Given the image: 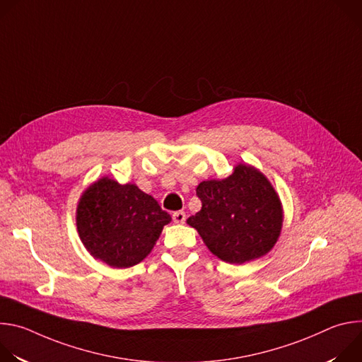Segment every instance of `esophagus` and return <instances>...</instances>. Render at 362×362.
Masks as SVG:
<instances>
[{
    "label": "esophagus",
    "instance_id": "esophagus-1",
    "mask_svg": "<svg viewBox=\"0 0 362 362\" xmlns=\"http://www.w3.org/2000/svg\"><path fill=\"white\" fill-rule=\"evenodd\" d=\"M185 221H186V214L183 211H179V212L173 214V222L175 223H185Z\"/></svg>",
    "mask_w": 362,
    "mask_h": 362
}]
</instances>
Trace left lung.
Here are the masks:
<instances>
[{"label":"left lung","mask_w":362,"mask_h":362,"mask_svg":"<svg viewBox=\"0 0 362 362\" xmlns=\"http://www.w3.org/2000/svg\"><path fill=\"white\" fill-rule=\"evenodd\" d=\"M196 193L202 209L187 225L223 262L242 265L259 259L278 242L282 202L261 170L238 163L228 177L199 183Z\"/></svg>","instance_id":"1"}]
</instances>
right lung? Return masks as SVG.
Segmentation results:
<instances>
[{
    "label": "right lung",
    "instance_id": "right-lung-1",
    "mask_svg": "<svg viewBox=\"0 0 362 362\" xmlns=\"http://www.w3.org/2000/svg\"><path fill=\"white\" fill-rule=\"evenodd\" d=\"M170 221L153 196L109 176L81 193L76 211L77 232L87 252L116 269L141 262Z\"/></svg>",
    "mask_w": 362,
    "mask_h": 362
}]
</instances>
